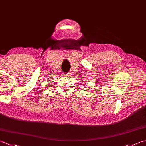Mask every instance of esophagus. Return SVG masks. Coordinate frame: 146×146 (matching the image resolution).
<instances>
[{"instance_id":"esophagus-1","label":"esophagus","mask_w":146,"mask_h":146,"mask_svg":"<svg viewBox=\"0 0 146 146\" xmlns=\"http://www.w3.org/2000/svg\"><path fill=\"white\" fill-rule=\"evenodd\" d=\"M64 75L65 76H70V73H64Z\"/></svg>"}]
</instances>
